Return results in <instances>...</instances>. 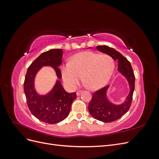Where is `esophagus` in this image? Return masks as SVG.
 Listing matches in <instances>:
<instances>
[{"mask_svg": "<svg viewBox=\"0 0 159 159\" xmlns=\"http://www.w3.org/2000/svg\"><path fill=\"white\" fill-rule=\"evenodd\" d=\"M82 92H83V90H78V91L76 92V94H77V95L79 96Z\"/></svg>", "mask_w": 159, "mask_h": 159, "instance_id": "obj_1", "label": "esophagus"}]
</instances>
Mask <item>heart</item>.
<instances>
[{"label":"heart","mask_w":159,"mask_h":159,"mask_svg":"<svg viewBox=\"0 0 159 159\" xmlns=\"http://www.w3.org/2000/svg\"><path fill=\"white\" fill-rule=\"evenodd\" d=\"M115 69L113 57L106 54H100L85 51L72 56L70 62L61 65L62 80L70 88L78 84L81 75L86 86L89 89H99L106 85Z\"/></svg>","instance_id":"obj_1"}]
</instances>
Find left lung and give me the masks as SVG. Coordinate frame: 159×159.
<instances>
[{
  "mask_svg": "<svg viewBox=\"0 0 159 159\" xmlns=\"http://www.w3.org/2000/svg\"><path fill=\"white\" fill-rule=\"evenodd\" d=\"M97 50L111 56L114 60L118 61V71L127 80L130 91L126 100L121 105H115L111 103L107 98V91L109 86L103 88L93 93L92 98L88 105L90 114L95 119L104 123H110L116 121L125 114L129 109L133 100L134 89L135 77L131 63L121 53L112 48L107 46H98Z\"/></svg>",
  "mask_w": 159,
  "mask_h": 159,
  "instance_id": "left-lung-1",
  "label": "left lung"
}]
</instances>
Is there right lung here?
<instances>
[{
    "label": "right lung",
    "instance_id": "add662e5",
    "mask_svg": "<svg viewBox=\"0 0 159 159\" xmlns=\"http://www.w3.org/2000/svg\"><path fill=\"white\" fill-rule=\"evenodd\" d=\"M63 50L52 49L43 52L28 67L24 82V91L28 107L34 116L40 121L49 124H56L68 116L76 93H68L57 80L54 88L47 95H40L34 89L36 74L42 66H52L60 79V66L62 62Z\"/></svg>",
    "mask_w": 159,
    "mask_h": 159
}]
</instances>
